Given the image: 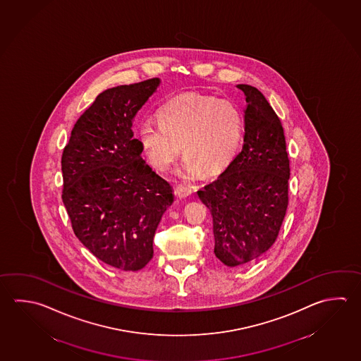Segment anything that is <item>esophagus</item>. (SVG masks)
I'll return each instance as SVG.
<instances>
[{
	"label": "esophagus",
	"mask_w": 361,
	"mask_h": 361,
	"mask_svg": "<svg viewBox=\"0 0 361 361\" xmlns=\"http://www.w3.org/2000/svg\"><path fill=\"white\" fill-rule=\"evenodd\" d=\"M192 195V188L190 185H185V184H179L176 187V196L178 198H187V197Z\"/></svg>",
	"instance_id": "34e87169"
}]
</instances>
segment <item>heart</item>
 I'll return each instance as SVG.
<instances>
[{
  "instance_id": "b5f03b06",
  "label": "heart",
  "mask_w": 361,
  "mask_h": 361,
  "mask_svg": "<svg viewBox=\"0 0 361 361\" xmlns=\"http://www.w3.org/2000/svg\"><path fill=\"white\" fill-rule=\"evenodd\" d=\"M160 125L144 122L140 142L151 165L166 171L183 149L180 174L216 176L235 157L242 144L240 108L228 99L185 92L165 103L157 113Z\"/></svg>"
}]
</instances>
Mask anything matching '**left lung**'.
<instances>
[{
	"label": "left lung",
	"mask_w": 361,
	"mask_h": 361,
	"mask_svg": "<svg viewBox=\"0 0 361 361\" xmlns=\"http://www.w3.org/2000/svg\"><path fill=\"white\" fill-rule=\"evenodd\" d=\"M245 95L243 149L197 195L210 210L215 256L229 267L255 262L272 247L288 209L290 163L281 121L253 86Z\"/></svg>",
	"instance_id": "left-lung-1"
}]
</instances>
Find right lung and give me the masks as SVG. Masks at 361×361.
<instances>
[{
  "label": "right lung",
  "instance_id": "1",
  "mask_svg": "<svg viewBox=\"0 0 361 361\" xmlns=\"http://www.w3.org/2000/svg\"><path fill=\"white\" fill-rule=\"evenodd\" d=\"M160 79L100 92L78 119L62 154V201L80 242L102 262L144 269L157 225L173 204L171 184L141 157L132 123Z\"/></svg>",
  "mask_w": 361,
  "mask_h": 361
}]
</instances>
